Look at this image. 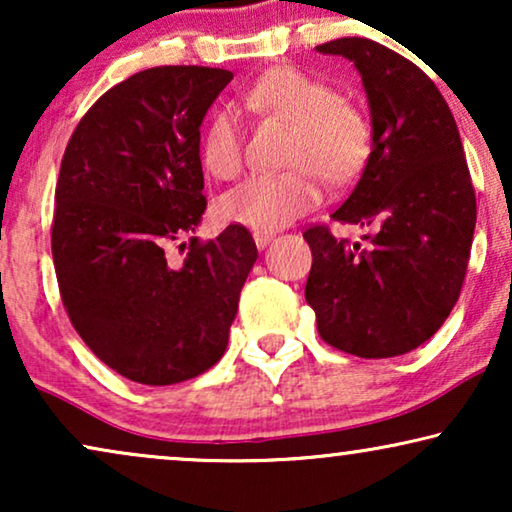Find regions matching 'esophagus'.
Returning <instances> with one entry per match:
<instances>
[{
	"label": "esophagus",
	"mask_w": 512,
	"mask_h": 512,
	"mask_svg": "<svg viewBox=\"0 0 512 512\" xmlns=\"http://www.w3.org/2000/svg\"><path fill=\"white\" fill-rule=\"evenodd\" d=\"M272 240H275V233H265V230H256V233H254V242H256L258 249L270 247Z\"/></svg>",
	"instance_id": "34e87169"
}]
</instances>
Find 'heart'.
Masks as SVG:
<instances>
[{"instance_id": "obj_1", "label": "heart", "mask_w": 512, "mask_h": 512, "mask_svg": "<svg viewBox=\"0 0 512 512\" xmlns=\"http://www.w3.org/2000/svg\"><path fill=\"white\" fill-rule=\"evenodd\" d=\"M244 102L296 125L286 172H256L221 198L223 219L254 230L284 228L319 205L321 175L347 181L370 151V130L361 111L324 81L296 67H275L244 90ZM202 165L216 179H235L244 165L242 121L233 109L209 116L200 144Z\"/></svg>"}]
</instances>
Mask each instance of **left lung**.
Listing matches in <instances>:
<instances>
[{"label": "left lung", "mask_w": 512, "mask_h": 512, "mask_svg": "<svg viewBox=\"0 0 512 512\" xmlns=\"http://www.w3.org/2000/svg\"><path fill=\"white\" fill-rule=\"evenodd\" d=\"M361 74L370 156L333 221L375 228L373 247H349L326 226L307 228L312 270L305 300L328 345L361 359L412 352L450 317L475 233V191L464 146L429 76L377 41L317 46Z\"/></svg>", "instance_id": "left-lung-1"}]
</instances>
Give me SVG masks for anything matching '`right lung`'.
<instances>
[{"label":"right lung","mask_w":512,"mask_h":512,"mask_svg":"<svg viewBox=\"0 0 512 512\" xmlns=\"http://www.w3.org/2000/svg\"><path fill=\"white\" fill-rule=\"evenodd\" d=\"M230 81L228 69H144L88 109L62 156L51 235L62 303L97 359L132 382L212 368L258 258L237 223L167 256L207 209L200 125Z\"/></svg>","instance_id":"1"}]
</instances>
